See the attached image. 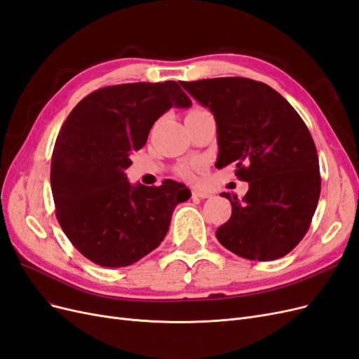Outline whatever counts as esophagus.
I'll return each instance as SVG.
<instances>
[{"mask_svg":"<svg viewBox=\"0 0 359 359\" xmlns=\"http://www.w3.org/2000/svg\"><path fill=\"white\" fill-rule=\"evenodd\" d=\"M191 196H193L194 199H206V198H210L211 194H210L208 191H205V190L194 189V190L191 191Z\"/></svg>","mask_w":359,"mask_h":359,"instance_id":"esophagus-1","label":"esophagus"}]
</instances>
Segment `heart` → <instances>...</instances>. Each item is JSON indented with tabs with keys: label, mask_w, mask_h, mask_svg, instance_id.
<instances>
[{
	"label": "heart",
	"mask_w": 359,
	"mask_h": 359,
	"mask_svg": "<svg viewBox=\"0 0 359 359\" xmlns=\"http://www.w3.org/2000/svg\"><path fill=\"white\" fill-rule=\"evenodd\" d=\"M194 112H203V111L202 109H194L190 114H194ZM180 175L184 177V178H190L191 177V169L190 168H181L180 169Z\"/></svg>",
	"instance_id": "obj_1"
}]
</instances>
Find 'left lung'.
I'll list each match as a JSON object with an SVG mask.
<instances>
[{
  "label": "left lung",
  "mask_w": 359,
  "mask_h": 359,
  "mask_svg": "<svg viewBox=\"0 0 359 359\" xmlns=\"http://www.w3.org/2000/svg\"><path fill=\"white\" fill-rule=\"evenodd\" d=\"M217 124L215 168L231 163L248 182L232 215L215 232L219 243L250 260L286 256L307 233L320 194L319 157L307 126L283 95L264 82L214 78L182 82Z\"/></svg>",
  "instance_id": "left-lung-1"
}]
</instances>
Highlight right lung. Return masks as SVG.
Returning <instances> with one entry per match:
<instances>
[{
  "label": "right lung",
  "mask_w": 359,
  "mask_h": 359,
  "mask_svg": "<svg viewBox=\"0 0 359 359\" xmlns=\"http://www.w3.org/2000/svg\"><path fill=\"white\" fill-rule=\"evenodd\" d=\"M172 106H191L173 81L112 85L86 95L62 124L50 163L57 219L76 250L97 265L128 266L153 252L175 206L190 198L181 182L132 186L124 172Z\"/></svg>",
  "instance_id": "right-lung-1"
}]
</instances>
